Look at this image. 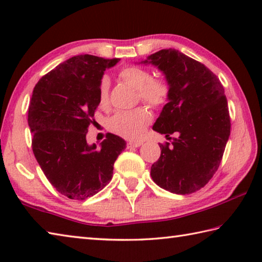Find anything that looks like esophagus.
<instances>
[{
    "label": "esophagus",
    "instance_id": "1",
    "mask_svg": "<svg viewBox=\"0 0 262 262\" xmlns=\"http://www.w3.org/2000/svg\"><path fill=\"white\" fill-rule=\"evenodd\" d=\"M141 144H142V142H132V141H129V142H127V148L128 149L137 148V147H140Z\"/></svg>",
    "mask_w": 262,
    "mask_h": 262
}]
</instances>
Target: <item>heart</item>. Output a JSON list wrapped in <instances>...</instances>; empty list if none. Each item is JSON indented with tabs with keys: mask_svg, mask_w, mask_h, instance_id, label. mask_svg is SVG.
I'll return each mask as SVG.
<instances>
[{
	"mask_svg": "<svg viewBox=\"0 0 262 262\" xmlns=\"http://www.w3.org/2000/svg\"><path fill=\"white\" fill-rule=\"evenodd\" d=\"M123 82L139 91L142 101L154 107L163 105L167 100L170 89L161 79H151V74L140 67H126L119 73ZM110 81L106 77L101 79L98 88V98L101 105L108 100ZM150 113L145 108H136L126 112H118L108 121V129L128 140H139L150 122Z\"/></svg>",
	"mask_w": 262,
	"mask_h": 262,
	"instance_id": "1",
	"label": "heart"
}]
</instances>
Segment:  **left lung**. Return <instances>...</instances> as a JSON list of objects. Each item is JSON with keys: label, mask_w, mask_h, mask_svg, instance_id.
I'll return each instance as SVG.
<instances>
[{"label": "left lung", "mask_w": 262, "mask_h": 262, "mask_svg": "<svg viewBox=\"0 0 262 262\" xmlns=\"http://www.w3.org/2000/svg\"><path fill=\"white\" fill-rule=\"evenodd\" d=\"M140 63L152 64L165 76L170 94L152 129L172 139L161 144V157L150 174L159 187L190 194L205 187L223 157L230 136V115L224 89L205 64L168 48Z\"/></svg>", "instance_id": "8db88e82"}]
</instances>
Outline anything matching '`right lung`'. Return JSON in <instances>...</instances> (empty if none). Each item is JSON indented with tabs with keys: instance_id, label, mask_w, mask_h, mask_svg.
Returning <instances> with one entry per match:
<instances>
[{
	"instance_id": "1",
	"label": "right lung",
	"mask_w": 262,
	"mask_h": 262,
	"mask_svg": "<svg viewBox=\"0 0 262 262\" xmlns=\"http://www.w3.org/2000/svg\"><path fill=\"white\" fill-rule=\"evenodd\" d=\"M119 59L76 55L42 76L29 106L32 150L57 192L73 200L94 196L110 183L126 141L111 134L88 144L86 133L99 105L98 88L106 69Z\"/></svg>"
}]
</instances>
